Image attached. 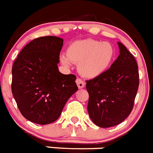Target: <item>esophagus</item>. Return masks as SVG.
<instances>
[{"label":"esophagus","mask_w":153,"mask_h":153,"mask_svg":"<svg viewBox=\"0 0 153 153\" xmlns=\"http://www.w3.org/2000/svg\"><path fill=\"white\" fill-rule=\"evenodd\" d=\"M76 84L79 89H83V88L84 87V86H85V83L84 82V81H82V80L80 79V78H77Z\"/></svg>","instance_id":"esophagus-1"}]
</instances>
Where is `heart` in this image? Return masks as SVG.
I'll return each instance as SVG.
<instances>
[{"instance_id": "1", "label": "heart", "mask_w": 153, "mask_h": 153, "mask_svg": "<svg viewBox=\"0 0 153 153\" xmlns=\"http://www.w3.org/2000/svg\"><path fill=\"white\" fill-rule=\"evenodd\" d=\"M115 51L109 42L92 38L72 42L67 49V55L61 56V62L66 67L72 63L78 64V71L86 78H95L106 72L115 58Z\"/></svg>"}]
</instances>
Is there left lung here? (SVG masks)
<instances>
[{"label": "left lung", "instance_id": "left-lung-1", "mask_svg": "<svg viewBox=\"0 0 153 153\" xmlns=\"http://www.w3.org/2000/svg\"><path fill=\"white\" fill-rule=\"evenodd\" d=\"M118 44L120 55L110 68L86 81L88 113L94 124L103 128L119 124L129 116L139 86L135 58L121 43Z\"/></svg>", "mask_w": 153, "mask_h": 153}]
</instances>
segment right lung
Wrapping results in <instances>:
<instances>
[{"mask_svg": "<svg viewBox=\"0 0 153 153\" xmlns=\"http://www.w3.org/2000/svg\"><path fill=\"white\" fill-rule=\"evenodd\" d=\"M63 42L55 36L34 39L20 52L12 66V95L23 116L35 124L56 121L78 90L76 76L58 70Z\"/></svg>", "mask_w": 153, "mask_h": 153, "instance_id": "obj_1", "label": "right lung"}]
</instances>
